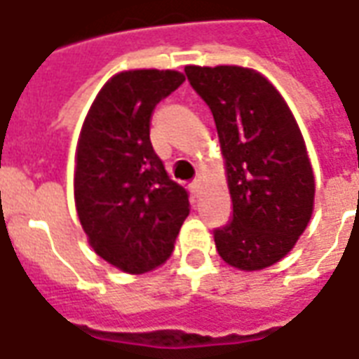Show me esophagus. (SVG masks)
Segmentation results:
<instances>
[{
	"label": "esophagus",
	"instance_id": "34e87169",
	"mask_svg": "<svg viewBox=\"0 0 359 359\" xmlns=\"http://www.w3.org/2000/svg\"><path fill=\"white\" fill-rule=\"evenodd\" d=\"M188 188H190V192H192L194 198H198V194H200V188H201V182L200 180H194V182H190V184H188Z\"/></svg>",
	"mask_w": 359,
	"mask_h": 359
}]
</instances>
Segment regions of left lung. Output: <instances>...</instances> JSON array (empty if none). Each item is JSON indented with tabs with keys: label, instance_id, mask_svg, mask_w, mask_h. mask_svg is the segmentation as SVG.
<instances>
[{
	"label": "left lung",
	"instance_id": "8db88e82",
	"mask_svg": "<svg viewBox=\"0 0 359 359\" xmlns=\"http://www.w3.org/2000/svg\"><path fill=\"white\" fill-rule=\"evenodd\" d=\"M194 91L211 108L232 219L215 228L222 261L240 270L272 266L293 249L314 209V172L285 100L259 72L187 66Z\"/></svg>",
	"mask_w": 359,
	"mask_h": 359
}]
</instances>
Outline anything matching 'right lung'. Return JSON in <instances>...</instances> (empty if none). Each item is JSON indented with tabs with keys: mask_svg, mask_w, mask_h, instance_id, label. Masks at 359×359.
I'll use <instances>...</instances> for the list:
<instances>
[{
	"mask_svg": "<svg viewBox=\"0 0 359 359\" xmlns=\"http://www.w3.org/2000/svg\"><path fill=\"white\" fill-rule=\"evenodd\" d=\"M184 81L175 70H129L100 89L78 140L74 196L98 257L129 274L171 257L190 213L188 192L169 179L150 142L159 100Z\"/></svg>",
	"mask_w": 359,
	"mask_h": 359,
	"instance_id": "1",
	"label": "right lung"
}]
</instances>
